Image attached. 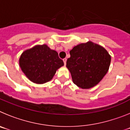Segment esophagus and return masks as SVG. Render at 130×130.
<instances>
[{
    "mask_svg": "<svg viewBox=\"0 0 130 130\" xmlns=\"http://www.w3.org/2000/svg\"><path fill=\"white\" fill-rule=\"evenodd\" d=\"M66 60H67V59H66V58H64V59H63V61H64V65H65V66H66Z\"/></svg>",
    "mask_w": 130,
    "mask_h": 130,
    "instance_id": "34e87169",
    "label": "esophagus"
}]
</instances>
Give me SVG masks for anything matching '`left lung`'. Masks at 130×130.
Segmentation results:
<instances>
[{"label": "left lung", "mask_w": 130, "mask_h": 130, "mask_svg": "<svg viewBox=\"0 0 130 130\" xmlns=\"http://www.w3.org/2000/svg\"><path fill=\"white\" fill-rule=\"evenodd\" d=\"M70 54L66 68L73 83L82 89L97 85L109 70L111 55L100 45L88 41L73 47Z\"/></svg>", "instance_id": "1"}]
</instances>
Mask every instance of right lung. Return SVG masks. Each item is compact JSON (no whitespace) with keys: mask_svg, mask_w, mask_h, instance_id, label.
I'll return each mask as SVG.
<instances>
[{"mask_svg":"<svg viewBox=\"0 0 130 130\" xmlns=\"http://www.w3.org/2000/svg\"><path fill=\"white\" fill-rule=\"evenodd\" d=\"M19 64L25 76L39 85L51 81L58 69L64 66L58 53L46 44L36 45L24 51L20 56Z\"/></svg>","mask_w":130,"mask_h":130,"instance_id":"add662e5","label":"right lung"}]
</instances>
